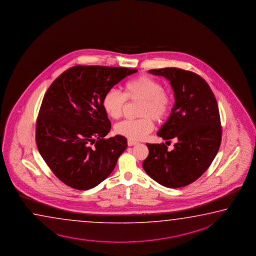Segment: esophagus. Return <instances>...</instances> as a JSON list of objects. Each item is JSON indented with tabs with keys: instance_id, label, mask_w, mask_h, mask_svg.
Here are the masks:
<instances>
[{
	"instance_id": "obj_1",
	"label": "esophagus",
	"mask_w": 256,
	"mask_h": 256,
	"mask_svg": "<svg viewBox=\"0 0 256 256\" xmlns=\"http://www.w3.org/2000/svg\"><path fill=\"white\" fill-rule=\"evenodd\" d=\"M136 144H138V142H134V140H128V146H134Z\"/></svg>"
}]
</instances>
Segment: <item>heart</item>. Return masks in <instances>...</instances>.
Segmentation results:
<instances>
[{
  "label": "heart",
  "instance_id": "b5f03b06",
  "mask_svg": "<svg viewBox=\"0 0 256 256\" xmlns=\"http://www.w3.org/2000/svg\"><path fill=\"white\" fill-rule=\"evenodd\" d=\"M124 92L112 88L106 91L102 100L106 113L113 119H119L122 114L126 100H139V119H128L117 124L114 130L117 134L130 140H140L154 128L153 120L161 121L168 116L172 108V98L163 90L160 82L148 76H139L124 85Z\"/></svg>",
  "mask_w": 256,
  "mask_h": 256
}]
</instances>
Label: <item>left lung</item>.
Segmentation results:
<instances>
[{
	"label": "left lung",
	"mask_w": 256,
	"mask_h": 256,
	"mask_svg": "<svg viewBox=\"0 0 256 256\" xmlns=\"http://www.w3.org/2000/svg\"><path fill=\"white\" fill-rule=\"evenodd\" d=\"M148 72L165 77L173 88V108L156 134L176 143L171 152L164 143H147L143 169L163 186H186L208 169L218 152L222 130L217 100L208 83L192 72L171 67Z\"/></svg>",
	"instance_id": "left-lung-1"
}]
</instances>
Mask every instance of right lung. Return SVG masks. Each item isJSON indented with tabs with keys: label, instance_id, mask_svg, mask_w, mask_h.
Segmentation results:
<instances>
[{
	"label": "right lung",
	"instance_id": "obj_1",
	"mask_svg": "<svg viewBox=\"0 0 256 256\" xmlns=\"http://www.w3.org/2000/svg\"><path fill=\"white\" fill-rule=\"evenodd\" d=\"M138 70L76 65L51 84L36 120V142L52 173L68 186L88 190L112 173L127 148L111 129L102 100L106 91Z\"/></svg>",
	"mask_w": 256,
	"mask_h": 256
}]
</instances>
